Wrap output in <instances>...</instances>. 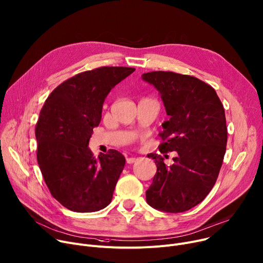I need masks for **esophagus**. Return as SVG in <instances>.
<instances>
[{"mask_svg":"<svg viewBox=\"0 0 263 263\" xmlns=\"http://www.w3.org/2000/svg\"><path fill=\"white\" fill-rule=\"evenodd\" d=\"M126 161H127V163H133L136 161V158L135 157H127Z\"/></svg>","mask_w":263,"mask_h":263,"instance_id":"esophagus-1","label":"esophagus"}]
</instances>
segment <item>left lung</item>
<instances>
[{
    "instance_id": "left-lung-1",
    "label": "left lung",
    "mask_w": 263,
    "mask_h": 263,
    "mask_svg": "<svg viewBox=\"0 0 263 263\" xmlns=\"http://www.w3.org/2000/svg\"><path fill=\"white\" fill-rule=\"evenodd\" d=\"M141 79L156 88L170 116L161 125L159 150L178 154L169 166L160 155L148 154L157 171L147 202L168 213L187 211L205 198L218 177L228 140L223 106L214 88L194 77L153 71Z\"/></svg>"
}]
</instances>
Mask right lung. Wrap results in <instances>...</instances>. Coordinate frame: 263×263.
I'll use <instances>...</instances> for the list:
<instances>
[{
	"label": "right lung",
	"mask_w": 263,
	"mask_h": 263,
	"mask_svg": "<svg viewBox=\"0 0 263 263\" xmlns=\"http://www.w3.org/2000/svg\"><path fill=\"white\" fill-rule=\"evenodd\" d=\"M134 70L102 67L79 73L58 86L41 110L39 166L51 195L71 211L97 212L111 202L126 159L116 150L95 157L88 145L107 95Z\"/></svg>",
	"instance_id": "1"
}]
</instances>
